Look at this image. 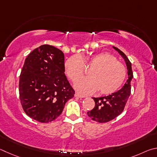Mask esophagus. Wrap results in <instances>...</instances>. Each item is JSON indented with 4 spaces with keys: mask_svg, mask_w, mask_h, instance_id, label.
Here are the masks:
<instances>
[{
    "mask_svg": "<svg viewBox=\"0 0 157 157\" xmlns=\"http://www.w3.org/2000/svg\"><path fill=\"white\" fill-rule=\"evenodd\" d=\"M74 97H78V98H85L86 97L85 96H83V95H81L80 94H78V92H76L75 94H74Z\"/></svg>",
    "mask_w": 157,
    "mask_h": 157,
    "instance_id": "1",
    "label": "esophagus"
}]
</instances>
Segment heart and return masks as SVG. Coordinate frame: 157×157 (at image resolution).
<instances>
[{
  "mask_svg": "<svg viewBox=\"0 0 157 157\" xmlns=\"http://www.w3.org/2000/svg\"><path fill=\"white\" fill-rule=\"evenodd\" d=\"M92 68L89 78H81L74 85L78 92L90 94L98 90L101 94H111L117 91L126 78V69L117 58L109 53L101 52L85 57L72 56L66 60L65 68L72 82L83 76L85 68Z\"/></svg>",
  "mask_w": 157,
  "mask_h": 157,
  "instance_id": "1",
  "label": "heart"
}]
</instances>
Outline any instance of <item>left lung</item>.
I'll return each mask as SVG.
<instances>
[{"instance_id":"1","label":"left lung","mask_w":157,"mask_h":157,"mask_svg":"<svg viewBox=\"0 0 157 157\" xmlns=\"http://www.w3.org/2000/svg\"><path fill=\"white\" fill-rule=\"evenodd\" d=\"M113 48L119 52L125 60L128 69V78L123 87L119 91L105 97L92 98L95 102V106L92 110L87 112V115L92 120L98 123L109 122L121 114L131 94L130 83L133 78L132 64L122 51L116 47H113Z\"/></svg>"}]
</instances>
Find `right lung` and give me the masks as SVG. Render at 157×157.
<instances>
[{
    "label": "right lung",
    "instance_id": "add662e5",
    "mask_svg": "<svg viewBox=\"0 0 157 157\" xmlns=\"http://www.w3.org/2000/svg\"><path fill=\"white\" fill-rule=\"evenodd\" d=\"M64 60L59 49L43 45L25 60L19 80L21 103L27 116L38 122L56 119L75 94L65 74Z\"/></svg>",
    "mask_w": 157,
    "mask_h": 157
}]
</instances>
